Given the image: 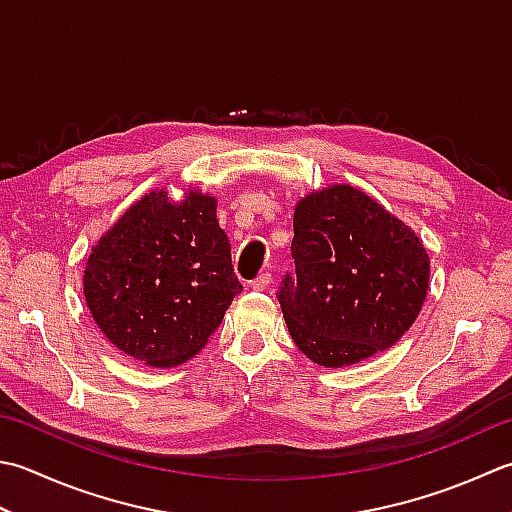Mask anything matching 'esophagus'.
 I'll return each mask as SVG.
<instances>
[{"instance_id":"34e87169","label":"esophagus","mask_w":512,"mask_h":512,"mask_svg":"<svg viewBox=\"0 0 512 512\" xmlns=\"http://www.w3.org/2000/svg\"><path fill=\"white\" fill-rule=\"evenodd\" d=\"M268 284H270V273H262V275H257L253 282H250V288H253V290H266Z\"/></svg>"}]
</instances>
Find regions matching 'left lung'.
Instances as JSON below:
<instances>
[{
  "mask_svg": "<svg viewBox=\"0 0 512 512\" xmlns=\"http://www.w3.org/2000/svg\"><path fill=\"white\" fill-rule=\"evenodd\" d=\"M295 268L277 290L288 333L319 366L393 346L422 310L428 255L413 230L353 186L304 197L293 217Z\"/></svg>",
  "mask_w": 512,
  "mask_h": 512,
  "instance_id": "1",
  "label": "left lung"
}]
</instances>
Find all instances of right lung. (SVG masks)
<instances>
[{
    "instance_id": "right-lung-1",
    "label": "right lung",
    "mask_w": 512,
    "mask_h": 512,
    "mask_svg": "<svg viewBox=\"0 0 512 512\" xmlns=\"http://www.w3.org/2000/svg\"><path fill=\"white\" fill-rule=\"evenodd\" d=\"M213 197L190 190L170 202L144 195L88 257L90 315L122 353L148 366L186 362L222 324L242 293Z\"/></svg>"
}]
</instances>
